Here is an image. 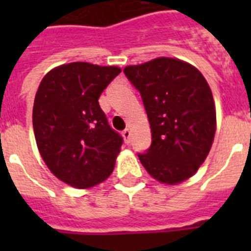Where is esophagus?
Masks as SVG:
<instances>
[{
    "mask_svg": "<svg viewBox=\"0 0 251 251\" xmlns=\"http://www.w3.org/2000/svg\"><path fill=\"white\" fill-rule=\"evenodd\" d=\"M122 137H124V139H125L126 143H129L130 137H131V131H130L129 129H125L124 131H122Z\"/></svg>",
    "mask_w": 251,
    "mask_h": 251,
    "instance_id": "1",
    "label": "esophagus"
}]
</instances>
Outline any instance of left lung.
Wrapping results in <instances>:
<instances>
[{
	"label": "left lung",
	"instance_id": "8db88e82",
	"mask_svg": "<svg viewBox=\"0 0 251 251\" xmlns=\"http://www.w3.org/2000/svg\"><path fill=\"white\" fill-rule=\"evenodd\" d=\"M125 75L141 92L152 143L139 160L149 175L177 185L195 175L214 143L216 109L206 78L189 62L157 57L129 65Z\"/></svg>",
	"mask_w": 251,
	"mask_h": 251
}]
</instances>
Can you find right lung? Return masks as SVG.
<instances>
[{"instance_id": "1", "label": "right lung", "mask_w": 251, "mask_h": 251, "mask_svg": "<svg viewBox=\"0 0 251 251\" xmlns=\"http://www.w3.org/2000/svg\"><path fill=\"white\" fill-rule=\"evenodd\" d=\"M120 73L118 66L70 62L47 73L37 88V149L49 171L70 186L88 189L113 172L122 138L108 125L99 98Z\"/></svg>"}]
</instances>
